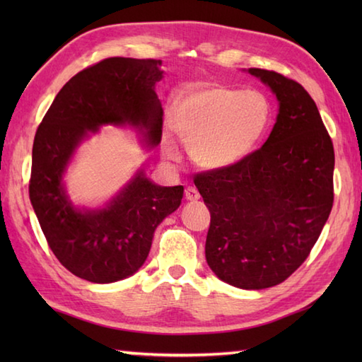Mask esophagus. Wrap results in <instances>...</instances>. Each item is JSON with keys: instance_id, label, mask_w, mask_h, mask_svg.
<instances>
[{"instance_id": "obj_1", "label": "esophagus", "mask_w": 362, "mask_h": 362, "mask_svg": "<svg viewBox=\"0 0 362 362\" xmlns=\"http://www.w3.org/2000/svg\"><path fill=\"white\" fill-rule=\"evenodd\" d=\"M185 197L188 201H197V199H201V194H199V191L194 187H188L185 189Z\"/></svg>"}]
</instances>
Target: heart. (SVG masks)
I'll return each mask as SVG.
<instances>
[{
    "mask_svg": "<svg viewBox=\"0 0 362 362\" xmlns=\"http://www.w3.org/2000/svg\"><path fill=\"white\" fill-rule=\"evenodd\" d=\"M272 122V105L257 90L204 86L183 95L173 110V127L188 146L191 158L204 169L240 163L264 140ZM165 156L177 149L165 143Z\"/></svg>",
    "mask_w": 362,
    "mask_h": 362,
    "instance_id": "1",
    "label": "heart"
}]
</instances>
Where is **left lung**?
<instances>
[{
    "mask_svg": "<svg viewBox=\"0 0 362 362\" xmlns=\"http://www.w3.org/2000/svg\"><path fill=\"white\" fill-rule=\"evenodd\" d=\"M272 90L279 115L259 149L194 177L211 221L205 258L241 289L284 281L308 258L333 206L334 149L316 103L298 82L249 68Z\"/></svg>",
    "mask_w": 362,
    "mask_h": 362,
    "instance_id": "1",
    "label": "left lung"
}]
</instances>
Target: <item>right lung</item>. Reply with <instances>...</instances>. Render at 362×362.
<instances>
[{
    "instance_id": "right-lung-1",
    "label": "right lung",
    "mask_w": 362,
    "mask_h": 362,
    "mask_svg": "<svg viewBox=\"0 0 362 362\" xmlns=\"http://www.w3.org/2000/svg\"><path fill=\"white\" fill-rule=\"evenodd\" d=\"M160 66L161 60L110 57L86 68L59 91L35 132L30 204L60 264L91 283L134 275L156 228L182 202V185H156L143 168L99 209L76 206L64 183L76 149L103 126L134 127L151 148L161 141Z\"/></svg>"
}]
</instances>
